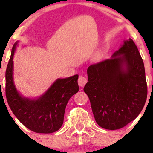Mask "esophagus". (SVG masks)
I'll use <instances>...</instances> for the list:
<instances>
[{
  "label": "esophagus",
  "mask_w": 153,
  "mask_h": 153,
  "mask_svg": "<svg viewBox=\"0 0 153 153\" xmlns=\"http://www.w3.org/2000/svg\"><path fill=\"white\" fill-rule=\"evenodd\" d=\"M86 82H87V79H86L85 77L82 76V75H80L78 81V85H79V86H81V87H84V86H85V84H86Z\"/></svg>",
  "instance_id": "34e87169"
}]
</instances>
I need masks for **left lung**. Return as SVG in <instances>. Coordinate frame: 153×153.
<instances>
[{
    "mask_svg": "<svg viewBox=\"0 0 153 153\" xmlns=\"http://www.w3.org/2000/svg\"><path fill=\"white\" fill-rule=\"evenodd\" d=\"M84 91L101 127L121 129L138 117L147 98L145 69L131 38L124 41L111 58L87 69Z\"/></svg>",
    "mask_w": 153,
    "mask_h": 153,
    "instance_id": "8db88e82",
    "label": "left lung"
}]
</instances>
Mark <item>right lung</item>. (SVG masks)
<instances>
[{
    "label": "right lung",
    "mask_w": 153,
    "mask_h": 153,
    "mask_svg": "<svg viewBox=\"0 0 153 153\" xmlns=\"http://www.w3.org/2000/svg\"><path fill=\"white\" fill-rule=\"evenodd\" d=\"M18 41L12 49L6 70V96L16 118L26 127L38 133L58 131L64 123V112L69 98L78 92V75L58 78L38 98L24 97L16 89L13 80V57Z\"/></svg>",
    "instance_id": "add662e5"
}]
</instances>
